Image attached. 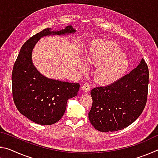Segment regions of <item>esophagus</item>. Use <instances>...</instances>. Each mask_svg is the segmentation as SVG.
<instances>
[{"label": "esophagus", "instance_id": "obj_1", "mask_svg": "<svg viewBox=\"0 0 158 158\" xmlns=\"http://www.w3.org/2000/svg\"><path fill=\"white\" fill-rule=\"evenodd\" d=\"M90 89V85L89 83L85 82V84L82 85V90H84V92L89 91Z\"/></svg>", "mask_w": 158, "mask_h": 158}]
</instances>
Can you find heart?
<instances>
[{"instance_id": "obj_1", "label": "heart", "mask_w": 158, "mask_h": 158, "mask_svg": "<svg viewBox=\"0 0 158 158\" xmlns=\"http://www.w3.org/2000/svg\"><path fill=\"white\" fill-rule=\"evenodd\" d=\"M90 64L99 66L95 79L102 84H110L119 79L129 66L127 60L119 47L111 42H104L89 53ZM86 65L84 66V69Z\"/></svg>"}]
</instances>
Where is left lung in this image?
Instances as JSON below:
<instances>
[{
    "label": "left lung",
    "mask_w": 158,
    "mask_h": 158,
    "mask_svg": "<svg viewBox=\"0 0 158 158\" xmlns=\"http://www.w3.org/2000/svg\"><path fill=\"white\" fill-rule=\"evenodd\" d=\"M149 80L148 68L143 58L129 74L106 86L90 91L89 113L96 130L108 132L123 130L137 119L145 107Z\"/></svg>",
    "instance_id": "8db88e82"
}]
</instances>
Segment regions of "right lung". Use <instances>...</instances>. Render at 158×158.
<instances>
[{
    "instance_id": "1",
    "label": "right lung",
    "mask_w": 158,
    "mask_h": 158,
    "mask_svg": "<svg viewBox=\"0 0 158 158\" xmlns=\"http://www.w3.org/2000/svg\"><path fill=\"white\" fill-rule=\"evenodd\" d=\"M73 26L52 31L44 29L28 39L21 47L12 74V97L19 111L35 123L48 125L58 122L65 111L67 102L75 97L79 84L48 79L35 68L32 52L41 37L75 32Z\"/></svg>"
}]
</instances>
